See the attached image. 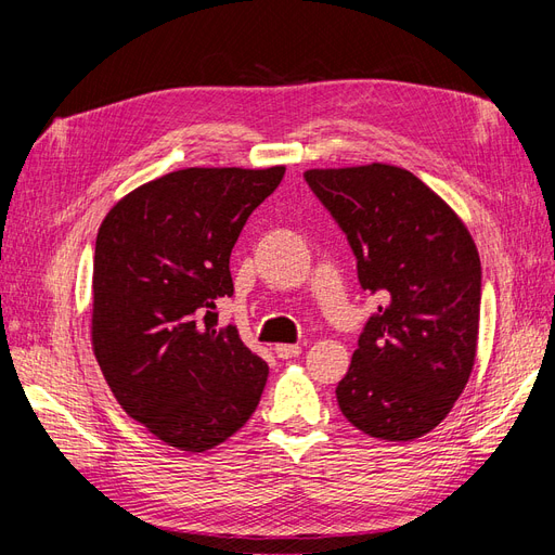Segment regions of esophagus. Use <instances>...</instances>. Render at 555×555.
Returning a JSON list of instances; mask_svg holds the SVG:
<instances>
[{
    "mask_svg": "<svg viewBox=\"0 0 555 555\" xmlns=\"http://www.w3.org/2000/svg\"><path fill=\"white\" fill-rule=\"evenodd\" d=\"M275 354L280 359H294L300 354V347L298 345H275Z\"/></svg>",
    "mask_w": 555,
    "mask_h": 555,
    "instance_id": "obj_1",
    "label": "esophagus"
}]
</instances>
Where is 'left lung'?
I'll list each match as a JSON object with an SVG mask.
<instances>
[{"label": "left lung", "instance_id": "obj_1", "mask_svg": "<svg viewBox=\"0 0 555 555\" xmlns=\"http://www.w3.org/2000/svg\"><path fill=\"white\" fill-rule=\"evenodd\" d=\"M306 180L347 233L361 287L384 298L335 389L340 412L371 438H422L473 375L477 245L447 201L400 166L310 169Z\"/></svg>", "mask_w": 555, "mask_h": 555}]
</instances>
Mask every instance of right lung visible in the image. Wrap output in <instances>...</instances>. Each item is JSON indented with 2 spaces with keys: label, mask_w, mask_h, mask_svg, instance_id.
I'll return each instance as SVG.
<instances>
[{
  "label": "right lung",
  "mask_w": 555,
  "mask_h": 555,
  "mask_svg": "<svg viewBox=\"0 0 555 555\" xmlns=\"http://www.w3.org/2000/svg\"><path fill=\"white\" fill-rule=\"evenodd\" d=\"M284 166H192L125 194L96 233L92 349L120 408L157 440L208 451L257 410L268 365L236 326L231 249Z\"/></svg>",
  "instance_id": "add662e5"
}]
</instances>
